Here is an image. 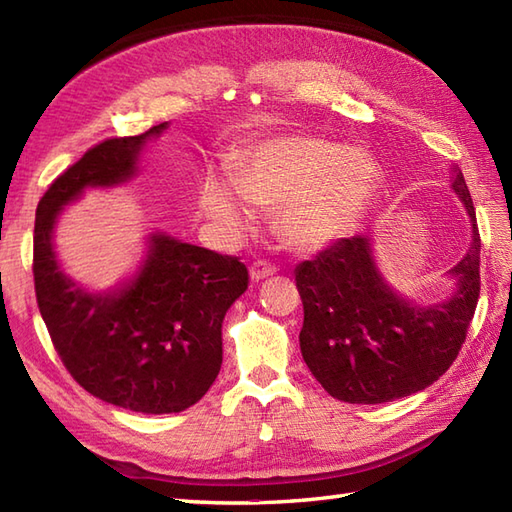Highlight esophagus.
<instances>
[{
    "label": "esophagus",
    "instance_id": "34e87169",
    "mask_svg": "<svg viewBox=\"0 0 512 512\" xmlns=\"http://www.w3.org/2000/svg\"><path fill=\"white\" fill-rule=\"evenodd\" d=\"M248 273H250V279H253V281H262L266 277H273L277 273V266L268 264V262H262V259H259V262L250 264Z\"/></svg>",
    "mask_w": 512,
    "mask_h": 512
}]
</instances>
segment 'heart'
Returning a JSON list of instances; mask_svg holds the SVG:
<instances>
[{
	"label": "heart",
	"mask_w": 512,
	"mask_h": 512,
	"mask_svg": "<svg viewBox=\"0 0 512 512\" xmlns=\"http://www.w3.org/2000/svg\"><path fill=\"white\" fill-rule=\"evenodd\" d=\"M378 180V162L365 151L317 136H275L250 151L233 182L206 178L200 204L231 235L255 224L250 203L279 209L277 228L290 246L321 250L352 231Z\"/></svg>",
	"instance_id": "1"
}]
</instances>
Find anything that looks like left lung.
I'll use <instances>...</instances> for the list:
<instances>
[{"mask_svg":"<svg viewBox=\"0 0 512 512\" xmlns=\"http://www.w3.org/2000/svg\"><path fill=\"white\" fill-rule=\"evenodd\" d=\"M451 171V189L471 222V242L447 273L453 292L444 301L420 303L391 286L369 235L343 237L297 266L301 354L332 398L378 405L418 394L458 356L480 297V233L462 171L455 165Z\"/></svg>","mask_w":512,"mask_h":512,"instance_id":"obj_1","label":"left lung"}]
</instances>
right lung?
Segmentation results:
<instances>
[{
    "label": "right lung",
    "mask_w": 512,
    "mask_h": 512,
    "mask_svg": "<svg viewBox=\"0 0 512 512\" xmlns=\"http://www.w3.org/2000/svg\"><path fill=\"white\" fill-rule=\"evenodd\" d=\"M169 123L92 147L50 184L35 217V292L63 365L85 391L138 413L195 405L222 367V323L248 288L235 257L149 233L140 264L121 284L90 290L61 268L54 228L88 189H114L138 173L149 140Z\"/></svg>",
    "instance_id": "right-lung-1"
}]
</instances>
